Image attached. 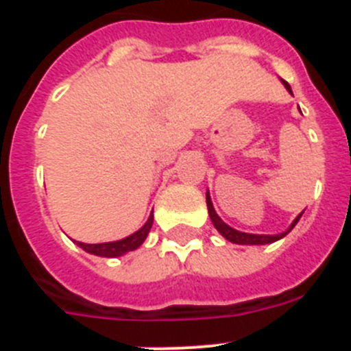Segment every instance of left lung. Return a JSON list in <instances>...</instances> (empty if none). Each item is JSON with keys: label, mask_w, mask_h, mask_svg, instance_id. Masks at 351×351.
Masks as SVG:
<instances>
[{"label": "left lung", "mask_w": 351, "mask_h": 351, "mask_svg": "<svg viewBox=\"0 0 351 351\" xmlns=\"http://www.w3.org/2000/svg\"><path fill=\"white\" fill-rule=\"evenodd\" d=\"M283 82V86L287 88V91L291 95V88L290 84L287 82V80H281ZM206 202H207V209H209V218L210 221H213L214 228L219 232V234L223 235V237L226 239V241H230V243L234 244H244V246H260V244H271V243H276V241H280V239H283L285 235L288 234V232L293 228V226L297 225V221L300 219V216H302V213L297 216L293 221H291V225L288 226L287 230L283 232V234H276V235H265V234H246V232H241V230H235V228H232L230 225H226L225 221H223L221 218H219L218 214H216V210H214V206L213 202H210V195L209 191H207L206 195Z\"/></svg>", "instance_id": "8db88e82"}]
</instances>
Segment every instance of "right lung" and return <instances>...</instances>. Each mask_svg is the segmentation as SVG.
Listing matches in <instances>:
<instances>
[{"instance_id":"1","label":"right lung","mask_w":351,"mask_h":351,"mask_svg":"<svg viewBox=\"0 0 351 351\" xmlns=\"http://www.w3.org/2000/svg\"><path fill=\"white\" fill-rule=\"evenodd\" d=\"M153 213L149 214L147 221L138 228L137 232H133L132 235L125 239H119V241H112V243H100V244H86V243H79L75 241L77 246L82 247L84 251H88L91 255L96 256H105V258H116V256H123L126 255L128 251L137 250L138 246H142V243L147 237L149 230H151V226H153Z\"/></svg>"}]
</instances>
